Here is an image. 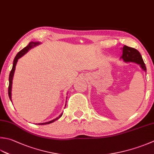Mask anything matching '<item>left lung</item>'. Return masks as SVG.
Returning <instances> with one entry per match:
<instances>
[{"mask_svg":"<svg viewBox=\"0 0 154 154\" xmlns=\"http://www.w3.org/2000/svg\"><path fill=\"white\" fill-rule=\"evenodd\" d=\"M122 55L120 59L125 63H134L140 65L142 70L146 72V67L140 53L134 48L124 45L122 48Z\"/></svg>","mask_w":154,"mask_h":154,"instance_id":"obj_1","label":"left lung"}]
</instances>
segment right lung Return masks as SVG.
<instances>
[{
    "label": "right lung",
    "mask_w": 154,
    "mask_h": 154,
    "mask_svg": "<svg viewBox=\"0 0 154 154\" xmlns=\"http://www.w3.org/2000/svg\"><path fill=\"white\" fill-rule=\"evenodd\" d=\"M41 44L40 42L38 41H37V42H34V41H31L30 42V43H29V45H27L26 47H25L24 49H23L22 50H21L20 51H19V53H17V55H16V57H14V61H13V68H12L11 71V73H10V75H9V85H8V96H9V98H10V100L12 102V93H11V91H12V84H13V77H14V71H15V68H16V65H17V61L18 60H19V59H20V57H22L25 54H26L28 51L31 49H32L33 47H35L36 46H38V45H39ZM67 98V97H66ZM67 102V101H66ZM66 107V104H65V106ZM63 115V113H61V115H60L59 117H56L55 119H54L53 120H51V121L50 122H45V123H38V125H46V124H49V123H53L54 122H55L56 120L59 119L60 117H61Z\"/></svg>",
    "instance_id": "right-lung-1"
}]
</instances>
